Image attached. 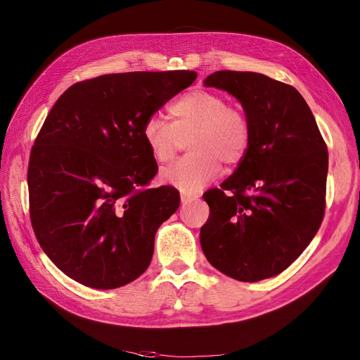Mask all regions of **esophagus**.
<instances>
[{
  "instance_id": "1",
  "label": "esophagus",
  "mask_w": 360,
  "mask_h": 360,
  "mask_svg": "<svg viewBox=\"0 0 360 360\" xmlns=\"http://www.w3.org/2000/svg\"><path fill=\"white\" fill-rule=\"evenodd\" d=\"M180 200H181V204H189L191 201L197 200V197H195V195H189V193H181Z\"/></svg>"
}]
</instances>
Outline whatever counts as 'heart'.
<instances>
[{"mask_svg": "<svg viewBox=\"0 0 360 360\" xmlns=\"http://www.w3.org/2000/svg\"><path fill=\"white\" fill-rule=\"evenodd\" d=\"M172 122L150 117L143 126V139L151 158L168 163L177 155L181 139L189 138L186 158L160 172V180L183 192L195 193L219 177L222 163L236 165L250 143L246 114L228 106L225 97L207 90L183 94L169 108Z\"/></svg>", "mask_w": 360, "mask_h": 360, "instance_id": "obj_1", "label": "heart"}]
</instances>
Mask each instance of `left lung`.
<instances>
[{
	"mask_svg": "<svg viewBox=\"0 0 360 360\" xmlns=\"http://www.w3.org/2000/svg\"><path fill=\"white\" fill-rule=\"evenodd\" d=\"M240 102L250 124L243 159L221 189L202 198L210 216L200 242L224 275L258 282L297 259L321 225L329 155L302 94L255 72L219 70L207 76Z\"/></svg>",
	"mask_w": 360,
	"mask_h": 360,
	"instance_id": "left-lung-1",
	"label": "left lung"
}]
</instances>
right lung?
<instances>
[{"label": "right lung", "mask_w": 360, "mask_h": 360, "mask_svg": "<svg viewBox=\"0 0 360 360\" xmlns=\"http://www.w3.org/2000/svg\"><path fill=\"white\" fill-rule=\"evenodd\" d=\"M195 79L192 70L102 75L52 106L30 156V216L45 254L79 284L118 288L150 266L180 195L141 189L158 172L143 126Z\"/></svg>", "instance_id": "right-lung-1"}]
</instances>
